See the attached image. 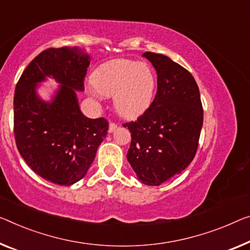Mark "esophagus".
<instances>
[{
  "label": "esophagus",
  "mask_w": 250,
  "mask_h": 250,
  "mask_svg": "<svg viewBox=\"0 0 250 250\" xmlns=\"http://www.w3.org/2000/svg\"><path fill=\"white\" fill-rule=\"evenodd\" d=\"M117 128V124L116 123H110L109 124V128H108V130H109V133H113L115 129Z\"/></svg>",
  "instance_id": "esophagus-1"
}]
</instances>
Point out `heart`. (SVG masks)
I'll return each mask as SVG.
<instances>
[{"label": "heart", "instance_id": "heart-1", "mask_svg": "<svg viewBox=\"0 0 250 250\" xmlns=\"http://www.w3.org/2000/svg\"><path fill=\"white\" fill-rule=\"evenodd\" d=\"M91 83L105 96L114 95V106L123 117L140 116L154 98L156 75L146 62L129 59H114L94 71Z\"/></svg>", "mask_w": 250, "mask_h": 250}]
</instances>
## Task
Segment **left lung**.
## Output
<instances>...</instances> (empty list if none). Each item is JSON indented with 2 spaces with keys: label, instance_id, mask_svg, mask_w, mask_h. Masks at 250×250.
Masks as SVG:
<instances>
[{
  "label": "left lung",
  "instance_id": "left-lung-1",
  "mask_svg": "<svg viewBox=\"0 0 250 250\" xmlns=\"http://www.w3.org/2000/svg\"><path fill=\"white\" fill-rule=\"evenodd\" d=\"M157 74L154 101L135 122L125 123L132 135L127 160L138 180L160 186L195 156L203 123L199 87L189 71L168 57L145 52Z\"/></svg>",
  "mask_w": 250,
  "mask_h": 250
}]
</instances>
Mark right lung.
Segmentation results:
<instances>
[{"instance_id": "1", "label": "right lung", "mask_w": 250, "mask_h": 250, "mask_svg": "<svg viewBox=\"0 0 250 250\" xmlns=\"http://www.w3.org/2000/svg\"><path fill=\"white\" fill-rule=\"evenodd\" d=\"M90 63L80 48H49L23 71L14 94V137L23 160L47 181L71 186L86 175L108 130L105 118L86 117L76 90L83 91ZM61 83L51 103L36 95L38 82Z\"/></svg>"}]
</instances>
